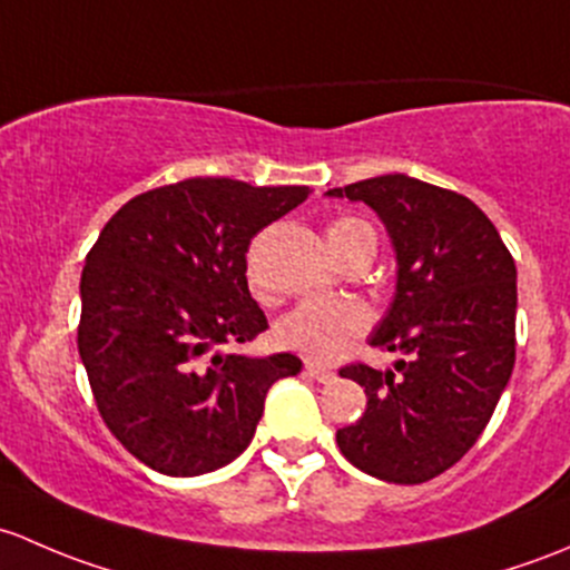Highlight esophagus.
Wrapping results in <instances>:
<instances>
[{"mask_svg":"<svg viewBox=\"0 0 570 570\" xmlns=\"http://www.w3.org/2000/svg\"><path fill=\"white\" fill-rule=\"evenodd\" d=\"M304 371L313 375L315 381H321V384H332V381L337 379V373L328 371V367H324V365H318V362H307V365H304Z\"/></svg>","mask_w":570,"mask_h":570,"instance_id":"1","label":"esophagus"}]
</instances>
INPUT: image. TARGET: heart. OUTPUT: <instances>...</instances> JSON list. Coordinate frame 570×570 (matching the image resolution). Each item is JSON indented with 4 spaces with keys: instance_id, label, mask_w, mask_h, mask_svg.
Returning a JSON list of instances; mask_svg holds the SVG:
<instances>
[{
    "instance_id": "obj_1",
    "label": "heart",
    "mask_w": 570,
    "mask_h": 570,
    "mask_svg": "<svg viewBox=\"0 0 570 570\" xmlns=\"http://www.w3.org/2000/svg\"><path fill=\"white\" fill-rule=\"evenodd\" d=\"M326 242L332 255L340 261L356 246H375V233L367 222L356 219V216H340L326 227ZM367 324H371V315L360 302L304 298L279 318L277 340L287 351L328 362L343 354L356 337H362Z\"/></svg>"
}]
</instances>
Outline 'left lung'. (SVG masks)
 <instances>
[{
  "label": "left lung",
  "mask_w": 570,
  "mask_h": 570,
  "mask_svg": "<svg viewBox=\"0 0 570 570\" xmlns=\"http://www.w3.org/2000/svg\"><path fill=\"white\" fill-rule=\"evenodd\" d=\"M326 197L371 205L395 252V296L367 343L397 360L340 371L367 395L340 453L386 483H425L478 442L513 373L515 263L472 199L425 180L379 175Z\"/></svg>",
  "instance_id": "8db88e82"
}]
</instances>
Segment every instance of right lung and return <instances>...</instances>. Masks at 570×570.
Listing matches in <instances>:
<instances>
[{
  "instance_id": "obj_1",
  "label": "right lung",
  "mask_w": 570,
  "mask_h": 570,
  "mask_svg": "<svg viewBox=\"0 0 570 570\" xmlns=\"http://www.w3.org/2000/svg\"><path fill=\"white\" fill-rule=\"evenodd\" d=\"M307 186L189 178L128 199L81 272L79 356L117 442L156 472L195 478L249 448L274 381L296 354L246 356L268 321L246 252Z\"/></svg>"
}]
</instances>
